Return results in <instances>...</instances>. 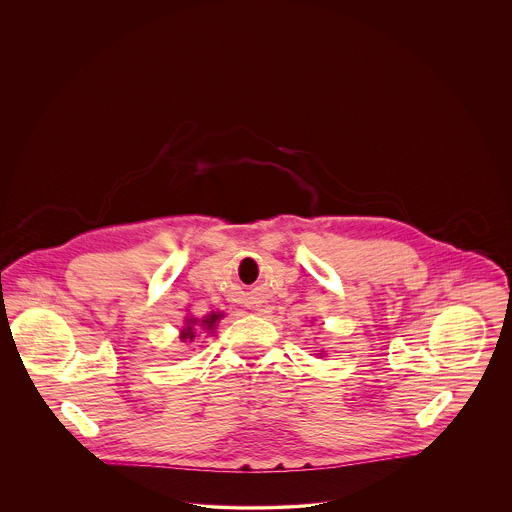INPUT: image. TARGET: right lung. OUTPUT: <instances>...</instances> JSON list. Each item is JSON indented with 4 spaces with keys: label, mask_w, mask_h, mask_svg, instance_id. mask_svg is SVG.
<instances>
[{
    "label": "right lung",
    "mask_w": 512,
    "mask_h": 512,
    "mask_svg": "<svg viewBox=\"0 0 512 512\" xmlns=\"http://www.w3.org/2000/svg\"><path fill=\"white\" fill-rule=\"evenodd\" d=\"M222 318V314H210V316H206L202 322H200V328H204V330H214V326H216V322ZM194 324H198V320H190L188 322V326L180 332V340L182 341H192L196 338V328H192Z\"/></svg>",
    "instance_id": "add662e5"
}]
</instances>
